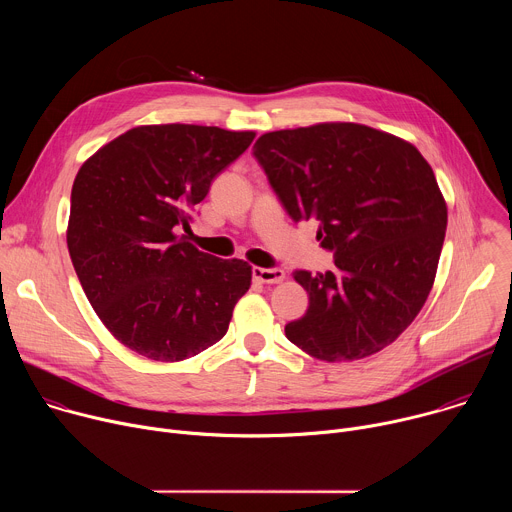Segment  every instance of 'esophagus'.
Segmentation results:
<instances>
[{"label": "esophagus", "mask_w": 512, "mask_h": 512, "mask_svg": "<svg viewBox=\"0 0 512 512\" xmlns=\"http://www.w3.org/2000/svg\"><path fill=\"white\" fill-rule=\"evenodd\" d=\"M283 269H267V267H253V279L261 283H279L283 281Z\"/></svg>", "instance_id": "obj_1"}]
</instances>
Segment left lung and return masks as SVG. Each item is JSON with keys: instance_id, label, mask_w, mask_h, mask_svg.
<instances>
[{"instance_id": "obj_1", "label": "left lung", "mask_w": 512, "mask_h": 512, "mask_svg": "<svg viewBox=\"0 0 512 512\" xmlns=\"http://www.w3.org/2000/svg\"><path fill=\"white\" fill-rule=\"evenodd\" d=\"M253 154L296 223L316 218L334 271H294L308 312L285 336L314 358L371 356L423 308L440 261L448 206L415 145L358 123L263 133Z\"/></svg>"}]
</instances>
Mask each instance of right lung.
<instances>
[{
    "mask_svg": "<svg viewBox=\"0 0 512 512\" xmlns=\"http://www.w3.org/2000/svg\"><path fill=\"white\" fill-rule=\"evenodd\" d=\"M253 131L139 125L79 170L70 192L68 253L105 328L158 362L221 340L251 287V265L180 239L210 182L251 145Z\"/></svg>",
    "mask_w": 512,
    "mask_h": 512,
    "instance_id": "right-lung-1",
    "label": "right lung"
}]
</instances>
